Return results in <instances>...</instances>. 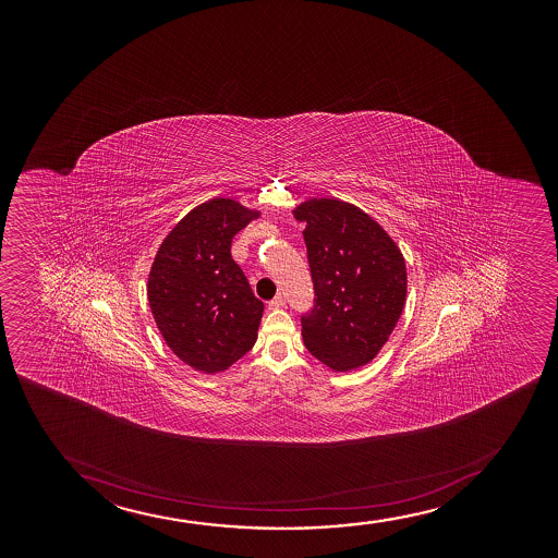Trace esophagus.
I'll return each mask as SVG.
<instances>
[{"mask_svg": "<svg viewBox=\"0 0 558 558\" xmlns=\"http://www.w3.org/2000/svg\"><path fill=\"white\" fill-rule=\"evenodd\" d=\"M287 305V300H284V295H276L271 302L268 303L269 308H282Z\"/></svg>", "mask_w": 558, "mask_h": 558, "instance_id": "34e87169", "label": "esophagus"}]
</instances>
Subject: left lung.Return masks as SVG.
<instances>
[{"instance_id":"8db88e82","label":"left lung","mask_w":558,"mask_h":558,"mask_svg":"<svg viewBox=\"0 0 558 558\" xmlns=\"http://www.w3.org/2000/svg\"><path fill=\"white\" fill-rule=\"evenodd\" d=\"M292 214L305 223L316 295L302 316L303 342L331 371H355L378 355L404 311V255L376 219L347 201L307 199Z\"/></svg>"}]
</instances>
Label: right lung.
Instances as JSON below:
<instances>
[{
  "instance_id": "obj_1",
  "label": "right lung",
  "mask_w": 558,
  "mask_h": 558,
  "mask_svg": "<svg viewBox=\"0 0 558 558\" xmlns=\"http://www.w3.org/2000/svg\"><path fill=\"white\" fill-rule=\"evenodd\" d=\"M260 210L216 197L187 211L148 271V305L167 347L186 365L218 374L255 344L264 303L231 256L232 238Z\"/></svg>"
}]
</instances>
